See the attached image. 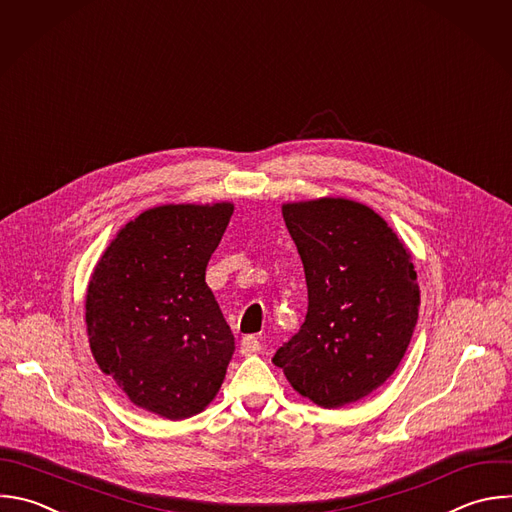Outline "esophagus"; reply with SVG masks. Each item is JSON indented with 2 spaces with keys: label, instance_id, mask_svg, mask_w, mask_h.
Here are the masks:
<instances>
[{
  "label": "esophagus",
  "instance_id": "1",
  "mask_svg": "<svg viewBox=\"0 0 512 512\" xmlns=\"http://www.w3.org/2000/svg\"><path fill=\"white\" fill-rule=\"evenodd\" d=\"M259 350H261V344H259V339H257L255 335H245V337L241 339L239 352H241L243 356H253V354H257Z\"/></svg>",
  "mask_w": 512,
  "mask_h": 512
}]
</instances>
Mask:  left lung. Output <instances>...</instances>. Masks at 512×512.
I'll use <instances>...</instances> for the list:
<instances>
[{
  "mask_svg": "<svg viewBox=\"0 0 512 512\" xmlns=\"http://www.w3.org/2000/svg\"><path fill=\"white\" fill-rule=\"evenodd\" d=\"M297 245L307 315L273 364L297 394L342 408L400 366L418 321L420 287L406 243L368 205L344 197L283 203Z\"/></svg>",
  "mask_w": 512,
  "mask_h": 512,
  "instance_id": "left-lung-1",
  "label": "left lung"
}]
</instances>
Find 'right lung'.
<instances>
[{
    "label": "right lung",
    "instance_id": "obj_1",
    "mask_svg": "<svg viewBox=\"0 0 512 512\" xmlns=\"http://www.w3.org/2000/svg\"><path fill=\"white\" fill-rule=\"evenodd\" d=\"M233 211L229 201L152 207L116 233L90 275V352L136 408L185 420L221 390L235 337L205 271Z\"/></svg>",
    "mask_w": 512,
    "mask_h": 512
}]
</instances>
